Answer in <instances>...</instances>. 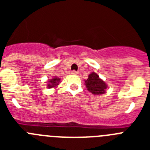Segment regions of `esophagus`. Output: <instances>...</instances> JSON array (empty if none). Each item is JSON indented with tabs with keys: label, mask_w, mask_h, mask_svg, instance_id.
Returning a JSON list of instances; mask_svg holds the SVG:
<instances>
[{
	"label": "esophagus",
	"mask_w": 150,
	"mask_h": 150,
	"mask_svg": "<svg viewBox=\"0 0 150 150\" xmlns=\"http://www.w3.org/2000/svg\"><path fill=\"white\" fill-rule=\"evenodd\" d=\"M71 74H75V75H77V74H79V72H78V71H73L72 72H71Z\"/></svg>",
	"instance_id": "1"
}]
</instances>
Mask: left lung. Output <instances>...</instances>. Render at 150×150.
<instances>
[{
  "instance_id": "8db88e82",
  "label": "left lung",
  "mask_w": 150,
  "mask_h": 150,
  "mask_svg": "<svg viewBox=\"0 0 150 150\" xmlns=\"http://www.w3.org/2000/svg\"><path fill=\"white\" fill-rule=\"evenodd\" d=\"M88 91L93 95H103L106 92L107 85L102 80L98 74L92 72L88 75V79L85 81Z\"/></svg>"
}]
</instances>
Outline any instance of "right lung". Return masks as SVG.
I'll return each mask as SVG.
<instances>
[{
	"label": "right lung",
	"mask_w": 150,
	"mask_h": 150,
	"mask_svg": "<svg viewBox=\"0 0 150 150\" xmlns=\"http://www.w3.org/2000/svg\"><path fill=\"white\" fill-rule=\"evenodd\" d=\"M61 79L58 77H53L52 79H50V80L48 81V83H47V88H55L56 87L59 83H60Z\"/></svg>",
	"instance_id": "obj_1"
}]
</instances>
